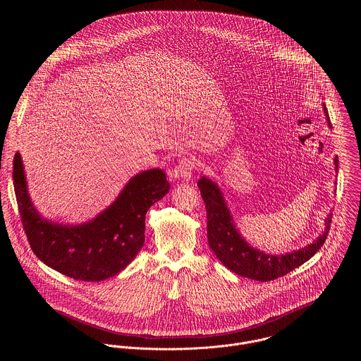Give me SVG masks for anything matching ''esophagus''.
<instances>
[{
	"label": "esophagus",
	"mask_w": 361,
	"mask_h": 361,
	"mask_svg": "<svg viewBox=\"0 0 361 361\" xmlns=\"http://www.w3.org/2000/svg\"><path fill=\"white\" fill-rule=\"evenodd\" d=\"M196 168V162L192 159V158H183L178 165L174 168V177L177 178H183V180H190V176Z\"/></svg>",
	"instance_id": "obj_1"
}]
</instances>
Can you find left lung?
Wrapping results in <instances>:
<instances>
[{
  "mask_svg": "<svg viewBox=\"0 0 361 361\" xmlns=\"http://www.w3.org/2000/svg\"><path fill=\"white\" fill-rule=\"evenodd\" d=\"M324 111L329 127H331L325 104ZM334 165L336 172H338V157L334 158ZM197 187L206 204L208 245L224 267L237 275L258 281L275 280L309 261L325 243L333 214L327 216L325 231L312 243L281 256L265 255L264 252L252 247L240 237L218 185L212 180L202 177L197 181Z\"/></svg>",
  "mask_w": 361,
  "mask_h": 361,
  "instance_id": "1",
  "label": "left lung"
}]
</instances>
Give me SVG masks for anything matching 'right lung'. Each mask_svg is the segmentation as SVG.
I'll return each instance as SVG.
<instances>
[{
  "label": "right lung",
  "mask_w": 361,
  "mask_h": 361,
  "mask_svg": "<svg viewBox=\"0 0 361 361\" xmlns=\"http://www.w3.org/2000/svg\"><path fill=\"white\" fill-rule=\"evenodd\" d=\"M13 187L23 228L36 257L62 275L102 281L118 275L145 242V218L171 188L165 172L150 169L134 176L118 199L90 222L63 226L43 219L30 199L18 153L13 159Z\"/></svg>",
  "instance_id": "right-lung-1"
}]
</instances>
